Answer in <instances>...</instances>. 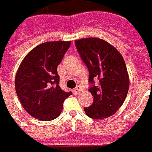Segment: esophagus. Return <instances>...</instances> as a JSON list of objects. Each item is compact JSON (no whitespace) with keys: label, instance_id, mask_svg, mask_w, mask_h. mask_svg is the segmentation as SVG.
<instances>
[{"label":"esophagus","instance_id":"esophagus-1","mask_svg":"<svg viewBox=\"0 0 152 152\" xmlns=\"http://www.w3.org/2000/svg\"><path fill=\"white\" fill-rule=\"evenodd\" d=\"M80 91H81V87L80 86H77L76 88H74L73 91H74V93H75V94H78Z\"/></svg>","mask_w":152,"mask_h":152}]
</instances>
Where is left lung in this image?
<instances>
[{
	"instance_id": "left-lung-1",
	"label": "left lung",
	"mask_w": 152,
	"mask_h": 152,
	"mask_svg": "<svg viewBox=\"0 0 152 152\" xmlns=\"http://www.w3.org/2000/svg\"><path fill=\"white\" fill-rule=\"evenodd\" d=\"M75 46L89 71V91L93 96L85 113L94 119L110 117L121 107L129 91L124 60L115 47L99 38L77 40Z\"/></svg>"
}]
</instances>
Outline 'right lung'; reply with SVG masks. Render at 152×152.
I'll list each match as a JSON object with an SVG mask.
<instances>
[{
    "label": "right lung",
    "mask_w": 152,
    "mask_h": 152,
    "mask_svg": "<svg viewBox=\"0 0 152 152\" xmlns=\"http://www.w3.org/2000/svg\"><path fill=\"white\" fill-rule=\"evenodd\" d=\"M71 42H47L38 45L23 59L15 76V90L21 104L30 115L50 121L57 118L71 91L59 85L57 66Z\"/></svg>",
    "instance_id": "add662e5"
}]
</instances>
